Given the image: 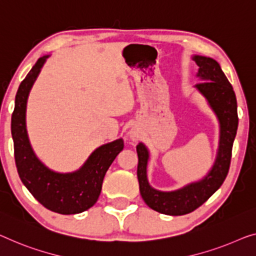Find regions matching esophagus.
Wrapping results in <instances>:
<instances>
[{"mask_svg":"<svg viewBox=\"0 0 256 256\" xmlns=\"http://www.w3.org/2000/svg\"><path fill=\"white\" fill-rule=\"evenodd\" d=\"M133 136V138H134V136Z\"/></svg>","mask_w":256,"mask_h":256,"instance_id":"esophagus-1","label":"esophagus"}]
</instances>
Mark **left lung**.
Wrapping results in <instances>:
<instances>
[{"label":"left lung","mask_w":256,"mask_h":256,"mask_svg":"<svg viewBox=\"0 0 256 256\" xmlns=\"http://www.w3.org/2000/svg\"><path fill=\"white\" fill-rule=\"evenodd\" d=\"M199 66L198 76L204 80L196 84L199 90L215 110L220 123V150L210 172L201 182L190 184L176 192H158L152 188L147 182L146 168L148 152L142 144L136 146L140 194L148 207L166 215L179 216L192 212L204 204L220 188L230 169L232 146L238 128L237 98L234 87L215 60L204 56H194Z\"/></svg>","instance_id":"1"}]
</instances>
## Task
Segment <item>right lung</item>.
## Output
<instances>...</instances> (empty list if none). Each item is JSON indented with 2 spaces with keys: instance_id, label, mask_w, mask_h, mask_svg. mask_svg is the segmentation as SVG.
Instances as JSON below:
<instances>
[{
  "instance_id": "1",
  "label": "right lung",
  "mask_w": 256,
  "mask_h": 256,
  "mask_svg": "<svg viewBox=\"0 0 256 256\" xmlns=\"http://www.w3.org/2000/svg\"><path fill=\"white\" fill-rule=\"evenodd\" d=\"M46 58L36 60L17 90L11 117L14 162L22 184L44 208L62 215L79 214L98 201L106 170L124 148V142L118 139L98 147L82 169L74 174L52 172L36 158L26 133V101Z\"/></svg>"
}]
</instances>
